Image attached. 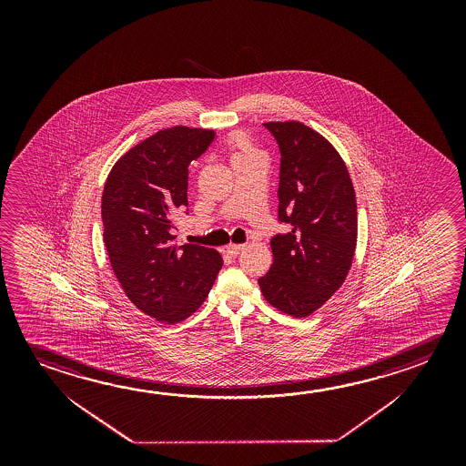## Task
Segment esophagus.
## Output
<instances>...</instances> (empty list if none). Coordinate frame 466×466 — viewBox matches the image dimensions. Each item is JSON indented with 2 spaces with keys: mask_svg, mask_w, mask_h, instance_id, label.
I'll return each instance as SVG.
<instances>
[{
  "mask_svg": "<svg viewBox=\"0 0 466 466\" xmlns=\"http://www.w3.org/2000/svg\"><path fill=\"white\" fill-rule=\"evenodd\" d=\"M244 248V244H229L228 245V248H226V250H228V253H229V255H237V253L242 252Z\"/></svg>",
  "mask_w": 466,
  "mask_h": 466,
  "instance_id": "esophagus-1",
  "label": "esophagus"
}]
</instances>
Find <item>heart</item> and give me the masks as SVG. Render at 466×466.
I'll return each mask as SVG.
<instances>
[{
  "label": "heart",
  "instance_id": "1",
  "mask_svg": "<svg viewBox=\"0 0 466 466\" xmlns=\"http://www.w3.org/2000/svg\"><path fill=\"white\" fill-rule=\"evenodd\" d=\"M230 149H232V157L234 159L259 154L258 149L244 135H234V137H230Z\"/></svg>",
  "mask_w": 466,
  "mask_h": 466
}]
</instances>
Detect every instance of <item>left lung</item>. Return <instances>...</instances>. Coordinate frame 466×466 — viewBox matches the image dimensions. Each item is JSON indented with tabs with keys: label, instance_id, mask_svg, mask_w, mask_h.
<instances>
[{
	"label": "left lung",
	"instance_id": "obj_1",
	"mask_svg": "<svg viewBox=\"0 0 466 466\" xmlns=\"http://www.w3.org/2000/svg\"><path fill=\"white\" fill-rule=\"evenodd\" d=\"M281 153L278 219L288 234L271 238L273 265L258 279L271 306L307 317L341 288L358 240L351 177L329 139L300 122H268Z\"/></svg>",
	"mask_w": 466,
	"mask_h": 466
}]
</instances>
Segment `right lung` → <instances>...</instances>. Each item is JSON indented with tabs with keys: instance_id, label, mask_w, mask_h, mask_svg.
<instances>
[{
	"instance_id": "add662e5",
	"label": "right lung",
	"mask_w": 466,
	"mask_h": 466,
	"mask_svg": "<svg viewBox=\"0 0 466 466\" xmlns=\"http://www.w3.org/2000/svg\"><path fill=\"white\" fill-rule=\"evenodd\" d=\"M214 137L188 127L157 131L116 160L102 193L116 279L141 312L168 325L198 310L222 267L214 248L174 242L176 216L188 207V166Z\"/></svg>"
}]
</instances>
